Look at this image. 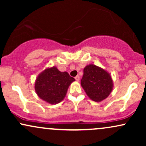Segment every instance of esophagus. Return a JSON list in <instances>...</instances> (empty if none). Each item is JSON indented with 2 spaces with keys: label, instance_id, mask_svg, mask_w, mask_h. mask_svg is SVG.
<instances>
[{
  "label": "esophagus",
  "instance_id": "obj_1",
  "mask_svg": "<svg viewBox=\"0 0 146 146\" xmlns=\"http://www.w3.org/2000/svg\"><path fill=\"white\" fill-rule=\"evenodd\" d=\"M75 80H76L77 82H79V81H80V76H79V75H77V76L75 78Z\"/></svg>",
  "mask_w": 146,
  "mask_h": 146
}]
</instances>
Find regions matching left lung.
<instances>
[{
    "label": "left lung",
    "mask_w": 146,
    "mask_h": 146,
    "mask_svg": "<svg viewBox=\"0 0 146 146\" xmlns=\"http://www.w3.org/2000/svg\"><path fill=\"white\" fill-rule=\"evenodd\" d=\"M81 86L90 100L100 102L109 96L113 88L111 75L106 70L95 64L84 68Z\"/></svg>",
    "instance_id": "1"
}]
</instances>
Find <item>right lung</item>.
Wrapping results in <instances>:
<instances>
[{
    "instance_id": "add662e5",
    "label": "right lung",
    "mask_w": 146,
    "mask_h": 146,
    "mask_svg": "<svg viewBox=\"0 0 146 146\" xmlns=\"http://www.w3.org/2000/svg\"><path fill=\"white\" fill-rule=\"evenodd\" d=\"M75 80L67 72L60 71L56 66L46 68L37 77L35 90L42 100L56 104L64 100L68 87Z\"/></svg>"
}]
</instances>
